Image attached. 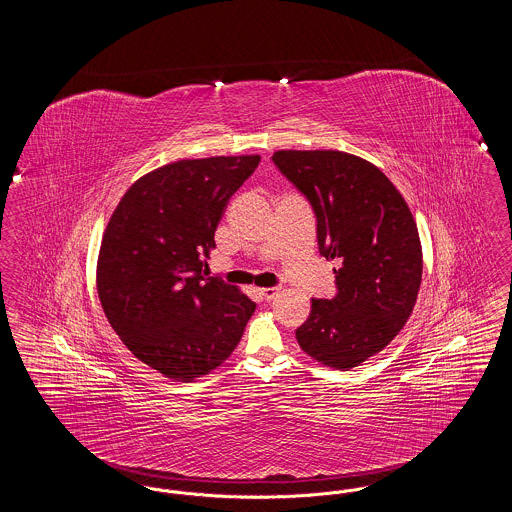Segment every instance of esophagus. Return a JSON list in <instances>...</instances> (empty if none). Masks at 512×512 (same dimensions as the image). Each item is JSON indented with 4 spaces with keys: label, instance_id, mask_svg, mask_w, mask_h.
<instances>
[{
    "label": "esophagus",
    "instance_id": "1",
    "mask_svg": "<svg viewBox=\"0 0 512 512\" xmlns=\"http://www.w3.org/2000/svg\"><path fill=\"white\" fill-rule=\"evenodd\" d=\"M259 295H261L265 301H272V299L278 295V290H276V288H261Z\"/></svg>",
    "mask_w": 512,
    "mask_h": 512
}]
</instances>
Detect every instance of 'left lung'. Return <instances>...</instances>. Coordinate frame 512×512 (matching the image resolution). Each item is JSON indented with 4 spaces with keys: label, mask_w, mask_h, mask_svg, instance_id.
Instances as JSON below:
<instances>
[{
    "label": "left lung",
    "mask_w": 512,
    "mask_h": 512,
    "mask_svg": "<svg viewBox=\"0 0 512 512\" xmlns=\"http://www.w3.org/2000/svg\"><path fill=\"white\" fill-rule=\"evenodd\" d=\"M272 161L309 199L320 255L340 263L336 297L313 299L295 338L320 365L349 370L380 353L413 313L422 282L413 213L390 178L357 155L280 149Z\"/></svg>",
    "instance_id": "1"
}]
</instances>
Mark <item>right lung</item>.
<instances>
[{"label": "right lung", "mask_w": 512, "mask_h": 512, "mask_svg": "<svg viewBox=\"0 0 512 512\" xmlns=\"http://www.w3.org/2000/svg\"><path fill=\"white\" fill-rule=\"evenodd\" d=\"M259 155L182 159L138 178L113 211L98 257L103 313L130 353L163 376L192 382L242 340L255 303L207 276L228 199Z\"/></svg>", "instance_id": "right-lung-1"}]
</instances>
